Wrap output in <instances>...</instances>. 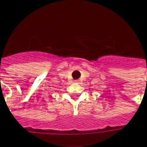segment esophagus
Returning a JSON list of instances; mask_svg holds the SVG:
<instances>
[{
  "mask_svg": "<svg viewBox=\"0 0 147 147\" xmlns=\"http://www.w3.org/2000/svg\"><path fill=\"white\" fill-rule=\"evenodd\" d=\"M75 82L78 83V82H79V80H76V81H75Z\"/></svg>",
  "mask_w": 147,
  "mask_h": 147,
  "instance_id": "obj_1",
  "label": "esophagus"
}]
</instances>
